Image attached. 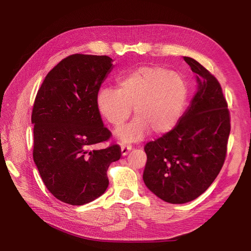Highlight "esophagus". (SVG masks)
Segmentation results:
<instances>
[{"label":"esophagus","instance_id":"1","mask_svg":"<svg viewBox=\"0 0 251 251\" xmlns=\"http://www.w3.org/2000/svg\"><path fill=\"white\" fill-rule=\"evenodd\" d=\"M131 150H132V146H128V144H121V154L124 156H126Z\"/></svg>","mask_w":251,"mask_h":251}]
</instances>
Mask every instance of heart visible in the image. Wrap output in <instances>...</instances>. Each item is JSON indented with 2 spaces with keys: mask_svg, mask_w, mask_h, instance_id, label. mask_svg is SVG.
<instances>
[{
  "mask_svg": "<svg viewBox=\"0 0 251 251\" xmlns=\"http://www.w3.org/2000/svg\"><path fill=\"white\" fill-rule=\"evenodd\" d=\"M116 88L98 91L96 109L108 124L119 127L133 108L136 118L115 133L124 142L139 141L149 131L154 135L171 131L187 98L186 82L181 75L160 66L136 68L118 78Z\"/></svg>",
  "mask_w": 251,
  "mask_h": 251,
  "instance_id": "1",
  "label": "heart"
}]
</instances>
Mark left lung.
<instances>
[{"instance_id": "obj_1", "label": "left lung", "mask_w": 251, "mask_h": 251, "mask_svg": "<svg viewBox=\"0 0 251 251\" xmlns=\"http://www.w3.org/2000/svg\"><path fill=\"white\" fill-rule=\"evenodd\" d=\"M183 58L197 74L198 88L177 126L144 148V184L172 204L193 201L210 186L225 161L230 133L219 81L194 58Z\"/></svg>"}]
</instances>
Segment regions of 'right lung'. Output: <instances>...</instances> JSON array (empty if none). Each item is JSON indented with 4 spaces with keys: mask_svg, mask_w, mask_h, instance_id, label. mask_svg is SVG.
Instances as JSON below:
<instances>
[{
    "mask_svg": "<svg viewBox=\"0 0 251 251\" xmlns=\"http://www.w3.org/2000/svg\"><path fill=\"white\" fill-rule=\"evenodd\" d=\"M112 62L107 55H70L37 91L31 115L33 160L48 191L67 204L83 205L100 197L109 186L108 168L121 156L117 144L92 149L111 136L97 112L96 95Z\"/></svg>",
    "mask_w": 251,
    "mask_h": 251,
    "instance_id": "obj_1",
    "label": "right lung"
}]
</instances>
